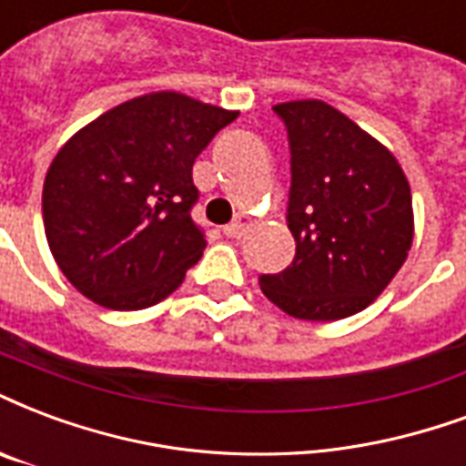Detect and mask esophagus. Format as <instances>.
Instances as JSON below:
<instances>
[{"label":"esophagus","mask_w":466,"mask_h":466,"mask_svg":"<svg viewBox=\"0 0 466 466\" xmlns=\"http://www.w3.org/2000/svg\"><path fill=\"white\" fill-rule=\"evenodd\" d=\"M247 227H249V217L247 215H237L234 222H229L224 227V234L229 237V239H237V237H242L247 232Z\"/></svg>","instance_id":"obj_1"}]
</instances>
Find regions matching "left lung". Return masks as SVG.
Returning <instances> with one entry per match:
<instances>
[{
	"label": "left lung",
	"mask_w": 466,
	"mask_h": 466,
	"mask_svg": "<svg viewBox=\"0 0 466 466\" xmlns=\"http://www.w3.org/2000/svg\"><path fill=\"white\" fill-rule=\"evenodd\" d=\"M289 137L286 224L294 261L261 274V291L303 320L363 311L408 259L412 195L405 172L375 137L320 101L274 106Z\"/></svg>",
	"instance_id": "left-lung-1"
}]
</instances>
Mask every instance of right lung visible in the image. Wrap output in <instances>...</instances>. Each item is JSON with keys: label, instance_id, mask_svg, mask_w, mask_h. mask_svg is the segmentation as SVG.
I'll list each match as a JSON object with an SVG mask.
<instances>
[{"label": "right lung", "instance_id": "add662e5", "mask_svg": "<svg viewBox=\"0 0 466 466\" xmlns=\"http://www.w3.org/2000/svg\"><path fill=\"white\" fill-rule=\"evenodd\" d=\"M237 118L182 93L120 103L78 130L44 182V229L64 277L98 306L140 311L205 251L192 165Z\"/></svg>", "mask_w": 466, "mask_h": 466}]
</instances>
